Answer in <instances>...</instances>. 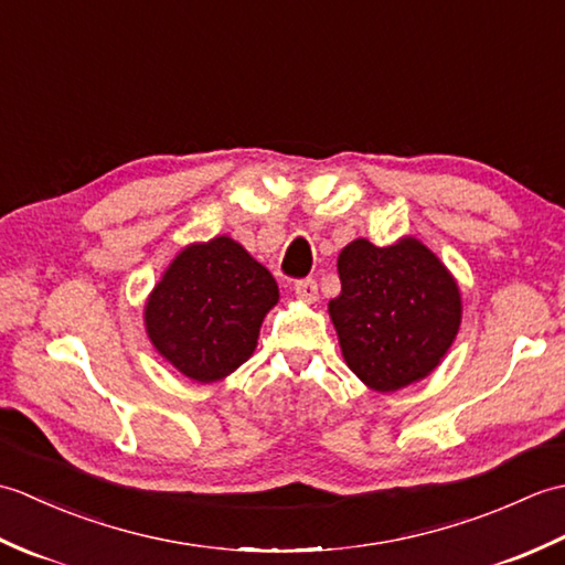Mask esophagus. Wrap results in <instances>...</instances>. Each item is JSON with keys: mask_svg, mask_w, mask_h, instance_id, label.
I'll list each match as a JSON object with an SVG mask.
<instances>
[{"mask_svg": "<svg viewBox=\"0 0 565 565\" xmlns=\"http://www.w3.org/2000/svg\"><path fill=\"white\" fill-rule=\"evenodd\" d=\"M294 291H296V296L301 298V301H316L318 298V284H316V279H298L296 284H294Z\"/></svg>", "mask_w": 565, "mask_h": 565, "instance_id": "1", "label": "esophagus"}]
</instances>
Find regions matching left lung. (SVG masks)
<instances>
[{"mask_svg": "<svg viewBox=\"0 0 565 565\" xmlns=\"http://www.w3.org/2000/svg\"><path fill=\"white\" fill-rule=\"evenodd\" d=\"M338 271L342 291L328 308L347 366L381 393L425 379L461 322L459 289L444 264L413 237L391 247L354 239Z\"/></svg>", "mask_w": 565, "mask_h": 565, "instance_id": "1", "label": "left lung"}]
</instances>
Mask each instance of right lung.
Listing matches in <instances>:
<instances>
[{
  "mask_svg": "<svg viewBox=\"0 0 565 565\" xmlns=\"http://www.w3.org/2000/svg\"><path fill=\"white\" fill-rule=\"evenodd\" d=\"M279 286L243 245L213 237L179 255L146 306L158 352L184 376L211 383L245 364Z\"/></svg>",
  "mask_w": 565,
  "mask_h": 565,
  "instance_id": "add662e5",
  "label": "right lung"
}]
</instances>
